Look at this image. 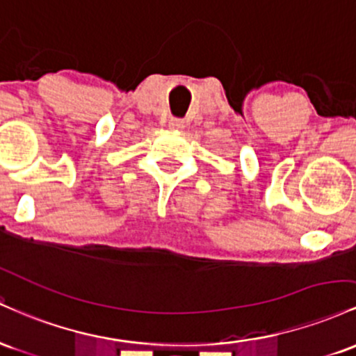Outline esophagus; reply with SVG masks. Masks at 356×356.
<instances>
[{
	"mask_svg": "<svg viewBox=\"0 0 356 356\" xmlns=\"http://www.w3.org/2000/svg\"><path fill=\"white\" fill-rule=\"evenodd\" d=\"M168 126H170L171 129H183V126H185V122H183V119L171 118L170 122H168Z\"/></svg>",
	"mask_w": 356,
	"mask_h": 356,
	"instance_id": "1",
	"label": "esophagus"
}]
</instances>
